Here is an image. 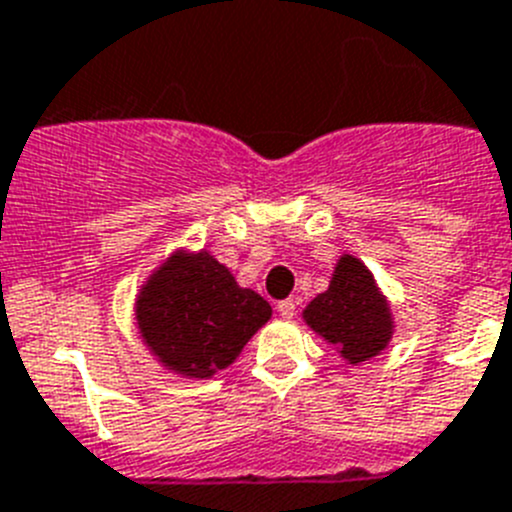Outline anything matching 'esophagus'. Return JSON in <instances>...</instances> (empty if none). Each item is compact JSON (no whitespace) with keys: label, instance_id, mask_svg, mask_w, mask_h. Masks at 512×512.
<instances>
[{"label":"esophagus","instance_id":"1","mask_svg":"<svg viewBox=\"0 0 512 512\" xmlns=\"http://www.w3.org/2000/svg\"><path fill=\"white\" fill-rule=\"evenodd\" d=\"M296 308H298L296 298H285V301L278 303V311L283 319H293V316H296Z\"/></svg>","mask_w":512,"mask_h":512}]
</instances>
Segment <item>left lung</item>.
<instances>
[{
    "label": "left lung",
    "mask_w": 512,
    "mask_h": 512,
    "mask_svg": "<svg viewBox=\"0 0 512 512\" xmlns=\"http://www.w3.org/2000/svg\"><path fill=\"white\" fill-rule=\"evenodd\" d=\"M303 321L324 342L334 344L349 365L377 357L395 331L388 298L382 296L365 262L354 255L336 260L329 288L303 308Z\"/></svg>",
    "instance_id": "8db88e82"
}]
</instances>
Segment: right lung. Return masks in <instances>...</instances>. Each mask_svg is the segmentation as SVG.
<instances>
[{
  "label": "right lung",
  "instance_id": "1",
  "mask_svg": "<svg viewBox=\"0 0 512 512\" xmlns=\"http://www.w3.org/2000/svg\"><path fill=\"white\" fill-rule=\"evenodd\" d=\"M273 308L239 288L211 252L176 250L155 267L135 298L142 342L165 370L209 380L239 357Z\"/></svg>",
  "mask_w": 512,
  "mask_h": 512
}]
</instances>
